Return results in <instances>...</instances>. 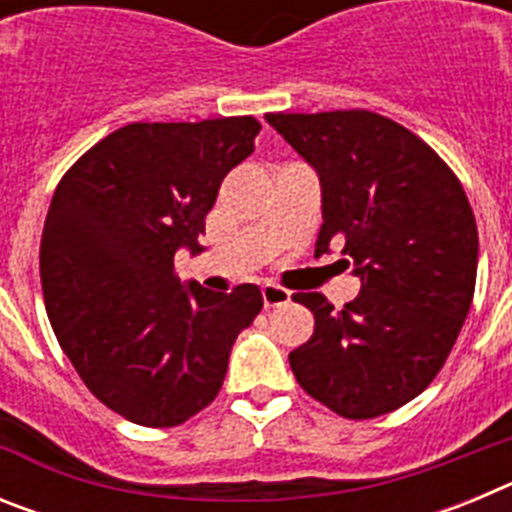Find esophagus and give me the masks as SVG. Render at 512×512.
Segmentation results:
<instances>
[{
  "label": "esophagus",
  "instance_id": "1",
  "mask_svg": "<svg viewBox=\"0 0 512 512\" xmlns=\"http://www.w3.org/2000/svg\"><path fill=\"white\" fill-rule=\"evenodd\" d=\"M261 295H264L266 307H279V305H287L292 292L284 287H277V284H264V287H261Z\"/></svg>",
  "mask_w": 512,
  "mask_h": 512
}]
</instances>
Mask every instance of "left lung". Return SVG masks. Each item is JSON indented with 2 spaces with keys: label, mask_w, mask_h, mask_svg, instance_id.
<instances>
[{
  "label": "left lung",
  "mask_w": 512,
  "mask_h": 512,
  "mask_svg": "<svg viewBox=\"0 0 512 512\" xmlns=\"http://www.w3.org/2000/svg\"><path fill=\"white\" fill-rule=\"evenodd\" d=\"M266 122L320 176L315 253L341 243L361 279L343 310L320 292L292 297L315 315L310 341L289 354L292 374L343 418L392 413L441 372L472 307L479 238L467 194L431 146L377 112Z\"/></svg>",
  "instance_id": "obj_1"
}]
</instances>
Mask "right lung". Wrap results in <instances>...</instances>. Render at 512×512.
<instances>
[{"instance_id":"obj_1","label":"right lung","mask_w":512,"mask_h":512,"mask_svg":"<svg viewBox=\"0 0 512 512\" xmlns=\"http://www.w3.org/2000/svg\"><path fill=\"white\" fill-rule=\"evenodd\" d=\"M253 117L133 122L69 169L40 241L53 333L99 402L171 428L217 397L230 348L264 307L256 284H182L176 251L200 235L230 169L253 153Z\"/></svg>"}]
</instances>
